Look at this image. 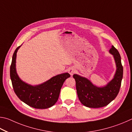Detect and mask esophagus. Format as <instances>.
Masks as SVG:
<instances>
[{"instance_id":"obj_1","label":"esophagus","mask_w":132,"mask_h":132,"mask_svg":"<svg viewBox=\"0 0 132 132\" xmlns=\"http://www.w3.org/2000/svg\"><path fill=\"white\" fill-rule=\"evenodd\" d=\"M75 72V69L73 67H71L68 69V72L71 75H73Z\"/></svg>"}]
</instances>
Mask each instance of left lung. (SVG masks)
I'll use <instances>...</instances> for the list:
<instances>
[{"mask_svg": "<svg viewBox=\"0 0 132 132\" xmlns=\"http://www.w3.org/2000/svg\"><path fill=\"white\" fill-rule=\"evenodd\" d=\"M116 65L114 78L104 86L94 85L87 78L74 74L76 88L79 100L83 105L89 108H100L107 105L114 100L119 93L123 78V67L118 51L114 46L109 50Z\"/></svg>", "mask_w": 132, "mask_h": 132, "instance_id": "1", "label": "left lung"}]
</instances>
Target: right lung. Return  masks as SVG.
<instances>
[{"mask_svg": "<svg viewBox=\"0 0 132 132\" xmlns=\"http://www.w3.org/2000/svg\"><path fill=\"white\" fill-rule=\"evenodd\" d=\"M21 46L15 49L10 66V78L15 93L21 100L31 107L46 109L52 107L58 100L64 81L70 77V75L67 72L61 73L37 85L24 82L16 71L17 53Z\"/></svg>", "mask_w": 132, "mask_h": 132, "instance_id": "1", "label": "right lung"}]
</instances>
